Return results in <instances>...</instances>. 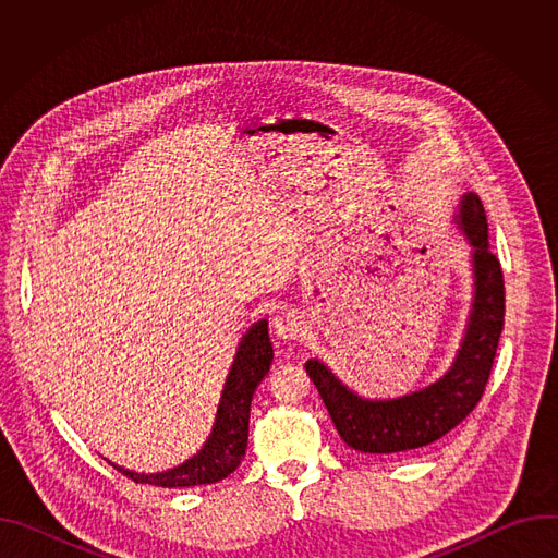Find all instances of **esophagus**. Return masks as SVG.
Returning <instances> with one entry per match:
<instances>
[{
    "label": "esophagus",
    "instance_id": "34e87169",
    "mask_svg": "<svg viewBox=\"0 0 558 558\" xmlns=\"http://www.w3.org/2000/svg\"><path fill=\"white\" fill-rule=\"evenodd\" d=\"M302 317L293 308H284L274 317V331L282 340H293L302 333Z\"/></svg>",
    "mask_w": 558,
    "mask_h": 558
}]
</instances>
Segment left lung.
<instances>
[{
	"mask_svg": "<svg viewBox=\"0 0 558 558\" xmlns=\"http://www.w3.org/2000/svg\"><path fill=\"white\" fill-rule=\"evenodd\" d=\"M459 222L474 245V311L454 366L437 384L390 402H366L347 390L317 360L306 375L340 433L360 452L390 454L437 441L461 424L484 397L506 315V287L499 258L488 247L486 209L476 194L461 201Z\"/></svg>",
	"mask_w": 558,
	"mask_h": 558,
	"instance_id": "8db88e82",
	"label": "left lung"
}]
</instances>
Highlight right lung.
<instances>
[{
    "label": "right lung",
    "mask_w": 558,
    "mask_h": 558,
    "mask_svg": "<svg viewBox=\"0 0 558 558\" xmlns=\"http://www.w3.org/2000/svg\"><path fill=\"white\" fill-rule=\"evenodd\" d=\"M271 360L274 347L269 342L267 323L263 320L250 329V333L241 342V349L235 353L233 366L222 390L214 430L196 457H192L190 461L174 470L156 474H138L123 470L119 465L114 468L136 484H149L161 488H190L225 480V476L231 474L245 459L252 400L258 384L269 373Z\"/></svg>",
    "instance_id": "1"
}]
</instances>
